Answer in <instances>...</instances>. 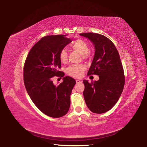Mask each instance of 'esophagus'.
Returning <instances> with one entry per match:
<instances>
[{
  "instance_id": "obj_1",
  "label": "esophagus",
  "mask_w": 147,
  "mask_h": 147,
  "mask_svg": "<svg viewBox=\"0 0 147 147\" xmlns=\"http://www.w3.org/2000/svg\"><path fill=\"white\" fill-rule=\"evenodd\" d=\"M81 83H82V81L80 80H76V83H77V84Z\"/></svg>"
}]
</instances>
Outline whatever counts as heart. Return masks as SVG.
Masks as SVG:
<instances>
[{
  "label": "heart",
  "mask_w": 147,
  "mask_h": 147,
  "mask_svg": "<svg viewBox=\"0 0 147 147\" xmlns=\"http://www.w3.org/2000/svg\"><path fill=\"white\" fill-rule=\"evenodd\" d=\"M71 47L83 55V58H86L89 56V45L82 39H78L71 44ZM59 58L61 63H64L67 60V52L65 49H62L59 54ZM85 69V66L82 64L73 65L69 67L67 69V73L75 78H79L82 73Z\"/></svg>",
  "instance_id": "b5f03b06"
}]
</instances>
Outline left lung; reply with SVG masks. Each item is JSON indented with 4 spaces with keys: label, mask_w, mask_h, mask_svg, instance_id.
I'll list each match as a JSON object with an SVG mask.
<instances>
[{
    "label": "left lung",
    "mask_w": 147,
    "mask_h": 147,
    "mask_svg": "<svg viewBox=\"0 0 147 147\" xmlns=\"http://www.w3.org/2000/svg\"><path fill=\"white\" fill-rule=\"evenodd\" d=\"M93 43L95 55L88 75L99 76L98 81L84 80L83 96L88 109L101 114L111 110L117 103L125 85V75L119 53L107 37L94 33H81Z\"/></svg>",
    "instance_id": "obj_1"
}]
</instances>
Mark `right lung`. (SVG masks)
Segmentation results:
<instances>
[{
	"mask_svg": "<svg viewBox=\"0 0 147 147\" xmlns=\"http://www.w3.org/2000/svg\"><path fill=\"white\" fill-rule=\"evenodd\" d=\"M67 35L42 37L30 51L24 67L26 90L35 105L43 113L53 118L65 115L70 105V95L76 81L65 76L58 86L53 84V76H64L58 71L61 62L60 51L71 43Z\"/></svg>",
	"mask_w": 147,
	"mask_h": 147,
	"instance_id": "obj_1",
	"label": "right lung"
}]
</instances>
